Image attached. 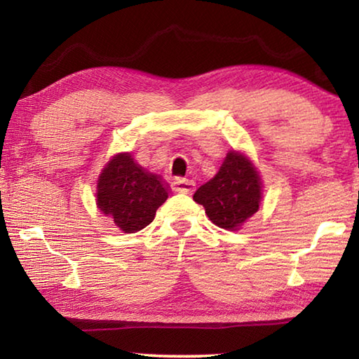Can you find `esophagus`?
Segmentation results:
<instances>
[{
	"instance_id": "34e87169",
	"label": "esophagus",
	"mask_w": 359,
	"mask_h": 359,
	"mask_svg": "<svg viewBox=\"0 0 359 359\" xmlns=\"http://www.w3.org/2000/svg\"><path fill=\"white\" fill-rule=\"evenodd\" d=\"M172 190L177 193H184V194H191L194 191V182L190 179H184V177H177L172 182Z\"/></svg>"
}]
</instances>
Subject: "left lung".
Returning a JSON list of instances; mask_svg holds the SVG:
<instances>
[{
    "label": "left lung",
    "mask_w": 359,
    "mask_h": 359,
    "mask_svg": "<svg viewBox=\"0 0 359 359\" xmlns=\"http://www.w3.org/2000/svg\"><path fill=\"white\" fill-rule=\"evenodd\" d=\"M212 223L236 229L259 209L261 182L250 161L238 151H229L220 171L194 193Z\"/></svg>",
    "instance_id": "obj_1"
}]
</instances>
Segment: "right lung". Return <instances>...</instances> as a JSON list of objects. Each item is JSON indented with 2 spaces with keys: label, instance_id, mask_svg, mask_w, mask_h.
<instances>
[{
  "label": "right lung",
  "instance_id": "add662e5",
  "mask_svg": "<svg viewBox=\"0 0 359 359\" xmlns=\"http://www.w3.org/2000/svg\"><path fill=\"white\" fill-rule=\"evenodd\" d=\"M166 185L145 172L130 154L115 155L98 180V208L125 233H136L154 222L156 209L168 199Z\"/></svg>",
  "mask_w": 359,
  "mask_h": 359
}]
</instances>
